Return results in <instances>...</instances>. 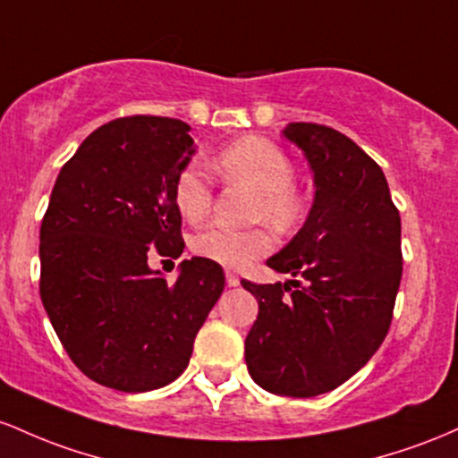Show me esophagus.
Returning <instances> with one entry per match:
<instances>
[{"label": "esophagus", "instance_id": "obj_1", "mask_svg": "<svg viewBox=\"0 0 458 458\" xmlns=\"http://www.w3.org/2000/svg\"><path fill=\"white\" fill-rule=\"evenodd\" d=\"M225 279H227V285H229V287H235V285H240V276L235 275V272L227 270V272H225Z\"/></svg>", "mask_w": 458, "mask_h": 458}]
</instances>
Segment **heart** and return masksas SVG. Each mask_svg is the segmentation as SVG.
Masks as SVG:
<instances>
[{
  "label": "heart",
  "instance_id": "b5f03b06",
  "mask_svg": "<svg viewBox=\"0 0 458 458\" xmlns=\"http://www.w3.org/2000/svg\"><path fill=\"white\" fill-rule=\"evenodd\" d=\"M214 171L225 183H242L255 190L253 216L266 218L279 231H290L301 223L305 203L296 192V166L275 142L259 136H246L220 148L214 157ZM174 205L188 223H199L212 208V186L199 166H186L174 182ZM275 246L268 227L227 229L205 227L190 240V249L203 259L227 268H240Z\"/></svg>",
  "mask_w": 458,
  "mask_h": 458
}]
</instances>
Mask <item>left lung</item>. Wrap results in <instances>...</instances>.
Here are the masks:
<instances>
[{
  "mask_svg": "<svg viewBox=\"0 0 458 458\" xmlns=\"http://www.w3.org/2000/svg\"><path fill=\"white\" fill-rule=\"evenodd\" d=\"M316 197L305 225L266 264L301 281L242 287L259 302L244 342L250 378L266 392L311 398L340 387L378 351L403 276L400 214L377 162L348 136L290 123Z\"/></svg>",
  "mask_w": 458,
  "mask_h": 458,
  "instance_id": "8db88e82",
  "label": "left lung"
}]
</instances>
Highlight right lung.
<instances>
[{
	"mask_svg": "<svg viewBox=\"0 0 458 458\" xmlns=\"http://www.w3.org/2000/svg\"><path fill=\"white\" fill-rule=\"evenodd\" d=\"M168 116L106 123L64 164L40 225V298L86 377L118 392L173 383L225 287L216 261L192 257L168 284L148 255L183 253L174 182L194 153Z\"/></svg>",
	"mask_w": 458,
	"mask_h": 458,
	"instance_id": "obj_1",
	"label": "right lung"
}]
</instances>
